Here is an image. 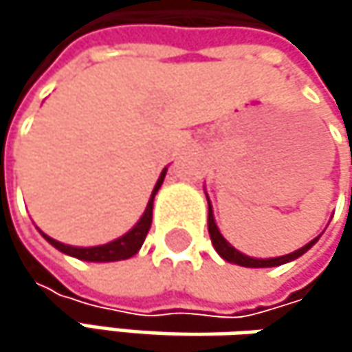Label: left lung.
<instances>
[{
  "mask_svg": "<svg viewBox=\"0 0 352 352\" xmlns=\"http://www.w3.org/2000/svg\"><path fill=\"white\" fill-rule=\"evenodd\" d=\"M208 197V193H206ZM208 232H210V239H212V245L214 248L218 250V254L228 261V263H234V265H241V267H252V269H263V267H279L283 263H289V261H296L298 256H302L306 250H310L312 246L316 245L318 239L316 236L314 241H310L306 246L289 252V254H283V256H275V258H254V256H248V254H243L241 250H236L234 246L230 245L218 230L216 226V220H214V210H212V204H210V197H208Z\"/></svg>",
  "mask_w": 352,
  "mask_h": 352,
  "instance_id": "obj_1",
  "label": "left lung"
}]
</instances>
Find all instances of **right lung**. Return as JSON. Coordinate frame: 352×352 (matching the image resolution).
<instances>
[{"label": "right lung", "mask_w": 352, "mask_h": 352, "mask_svg": "<svg viewBox=\"0 0 352 352\" xmlns=\"http://www.w3.org/2000/svg\"><path fill=\"white\" fill-rule=\"evenodd\" d=\"M165 175H167V169H163V173L159 177V181H157V185H155V189H153V193H151V199H148L146 210H144V214L140 216V220H138L124 236H120V239H116V241H111V243H106V245L100 246H71L65 245V243H58V241H54V239H50V236L44 234V232H40V234H42L50 245L54 246V248H58L60 252H65V254H69V256H75V258H81V261H89V263H111V261L130 258V256H134V254L140 250V246H142L146 234H148V228H151V222H153V201H155L157 191H159L161 185H163Z\"/></svg>", "instance_id": "right-lung-1"}]
</instances>
